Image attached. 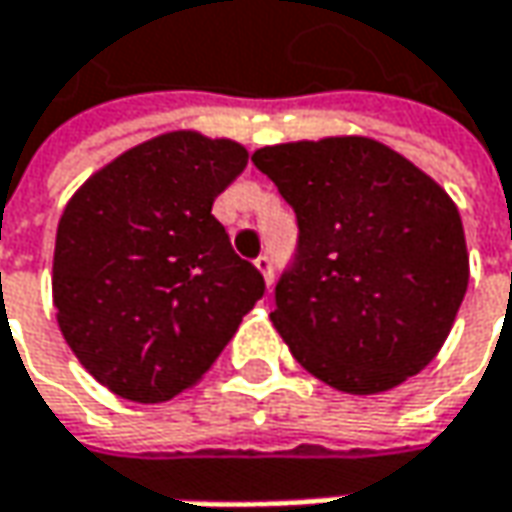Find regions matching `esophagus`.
<instances>
[{
    "label": "esophagus",
    "instance_id": "1",
    "mask_svg": "<svg viewBox=\"0 0 512 512\" xmlns=\"http://www.w3.org/2000/svg\"><path fill=\"white\" fill-rule=\"evenodd\" d=\"M256 270L265 276L268 285H273V259H270V256H259V259H256Z\"/></svg>",
    "mask_w": 512,
    "mask_h": 512
}]
</instances>
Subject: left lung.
Segmentation results:
<instances>
[{"label": "left lung", "instance_id": "left-lung-1", "mask_svg": "<svg viewBox=\"0 0 512 512\" xmlns=\"http://www.w3.org/2000/svg\"><path fill=\"white\" fill-rule=\"evenodd\" d=\"M253 164L299 221L270 322L296 363L345 395H377L426 369L470 282L447 190L363 135L262 146Z\"/></svg>", "mask_w": 512, "mask_h": 512}]
</instances>
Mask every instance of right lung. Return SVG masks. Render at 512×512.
I'll return each mask as SVG.
<instances>
[{
	"label": "right lung",
	"instance_id": "obj_1",
	"mask_svg": "<svg viewBox=\"0 0 512 512\" xmlns=\"http://www.w3.org/2000/svg\"><path fill=\"white\" fill-rule=\"evenodd\" d=\"M244 167L242 143L178 129L126 149L65 204L51 273L57 325L117 397L164 403L192 389L265 294L213 216Z\"/></svg>",
	"mask_w": 512,
	"mask_h": 512
}]
</instances>
